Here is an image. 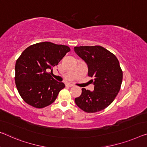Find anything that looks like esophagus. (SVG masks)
Segmentation results:
<instances>
[{"instance_id": "obj_1", "label": "esophagus", "mask_w": 147, "mask_h": 147, "mask_svg": "<svg viewBox=\"0 0 147 147\" xmlns=\"http://www.w3.org/2000/svg\"><path fill=\"white\" fill-rule=\"evenodd\" d=\"M66 86L69 87H74V85L73 84H71V83H67Z\"/></svg>"}]
</instances>
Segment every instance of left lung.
Listing matches in <instances>:
<instances>
[{
	"label": "left lung",
	"mask_w": 147,
	"mask_h": 147,
	"mask_svg": "<svg viewBox=\"0 0 147 147\" xmlns=\"http://www.w3.org/2000/svg\"><path fill=\"white\" fill-rule=\"evenodd\" d=\"M74 51L85 61L88 76L94 85V91L82 89L81 94L75 98L79 108L88 113L99 112L108 107L120 89L123 72L114 54L101 46L74 47Z\"/></svg>",
	"instance_id": "obj_1"
}]
</instances>
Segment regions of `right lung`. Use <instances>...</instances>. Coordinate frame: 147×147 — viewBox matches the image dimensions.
Instances as JSON below:
<instances>
[{
    "label": "right lung",
    "mask_w": 147,
    "mask_h": 147,
    "mask_svg": "<svg viewBox=\"0 0 147 147\" xmlns=\"http://www.w3.org/2000/svg\"><path fill=\"white\" fill-rule=\"evenodd\" d=\"M69 51L66 45L51 42H39L25 49L15 66L16 85L25 102L37 108L55 102L65 85L55 80L48 71Z\"/></svg>",
    "instance_id": "add662e5"
}]
</instances>
